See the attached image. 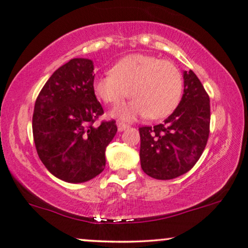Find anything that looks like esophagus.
I'll return each mask as SVG.
<instances>
[{"label":"esophagus","mask_w":248,"mask_h":248,"mask_svg":"<svg viewBox=\"0 0 248 248\" xmlns=\"http://www.w3.org/2000/svg\"><path fill=\"white\" fill-rule=\"evenodd\" d=\"M127 127H128V125H127V124L123 123V122H117V130L120 131V132L124 131L125 128H127Z\"/></svg>","instance_id":"1"}]
</instances>
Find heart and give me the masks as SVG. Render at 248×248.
<instances>
[{
    "instance_id": "1",
    "label": "heart",
    "mask_w": 248,
    "mask_h": 248,
    "mask_svg": "<svg viewBox=\"0 0 248 248\" xmlns=\"http://www.w3.org/2000/svg\"><path fill=\"white\" fill-rule=\"evenodd\" d=\"M130 92H128V90ZM93 91L106 104L117 105L128 96L133 100L115 108L112 114L124 120L148 116L166 117L176 108L183 92V77L171 61L147 54H130L111 67L110 74L95 77Z\"/></svg>"
}]
</instances>
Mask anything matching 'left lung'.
<instances>
[{
    "mask_svg": "<svg viewBox=\"0 0 248 248\" xmlns=\"http://www.w3.org/2000/svg\"><path fill=\"white\" fill-rule=\"evenodd\" d=\"M183 95L175 110L162 124L139 127L141 167L157 180L190 171L210 136V96L192 70L183 73Z\"/></svg>",
    "mask_w": 248,
    "mask_h": 248,
    "instance_id": "obj_1",
    "label": "left lung"
}]
</instances>
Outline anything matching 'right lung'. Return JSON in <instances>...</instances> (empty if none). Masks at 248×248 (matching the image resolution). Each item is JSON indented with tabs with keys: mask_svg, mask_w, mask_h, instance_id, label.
<instances>
[{
	"mask_svg": "<svg viewBox=\"0 0 248 248\" xmlns=\"http://www.w3.org/2000/svg\"><path fill=\"white\" fill-rule=\"evenodd\" d=\"M93 61L74 58L54 72L38 94L33 136L38 157L56 178L86 182L104 171L106 148L117 132L114 120L93 123L104 109L93 91Z\"/></svg>",
	"mask_w": 248,
	"mask_h": 248,
	"instance_id": "right-lung-1",
	"label": "right lung"
}]
</instances>
